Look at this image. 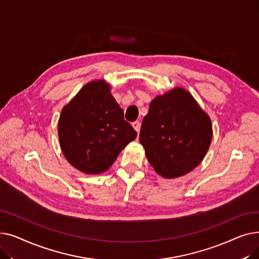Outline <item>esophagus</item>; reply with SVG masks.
I'll return each instance as SVG.
<instances>
[{
	"label": "esophagus",
	"mask_w": 259,
	"mask_h": 259,
	"mask_svg": "<svg viewBox=\"0 0 259 259\" xmlns=\"http://www.w3.org/2000/svg\"><path fill=\"white\" fill-rule=\"evenodd\" d=\"M132 126H133V128L135 129V131L139 132L140 129H141V122H140L139 120H135V121L132 122Z\"/></svg>",
	"instance_id": "esophagus-1"
}]
</instances>
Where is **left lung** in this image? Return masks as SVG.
<instances>
[{"label":"left lung","mask_w":259,"mask_h":259,"mask_svg":"<svg viewBox=\"0 0 259 259\" xmlns=\"http://www.w3.org/2000/svg\"><path fill=\"white\" fill-rule=\"evenodd\" d=\"M212 134L209 115L191 93L175 87L151 101L142 122L140 142L155 172L175 179L200 164Z\"/></svg>","instance_id":"left-lung-1"}]
</instances>
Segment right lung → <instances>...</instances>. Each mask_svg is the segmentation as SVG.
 <instances>
[{"instance_id":"add662e5","label":"right lung","mask_w":259,"mask_h":259,"mask_svg":"<svg viewBox=\"0 0 259 259\" xmlns=\"http://www.w3.org/2000/svg\"><path fill=\"white\" fill-rule=\"evenodd\" d=\"M104 79L89 81L63 109L59 119L62 152L86 174H100L112 166L120 151L137 138L124 111Z\"/></svg>"}]
</instances>
